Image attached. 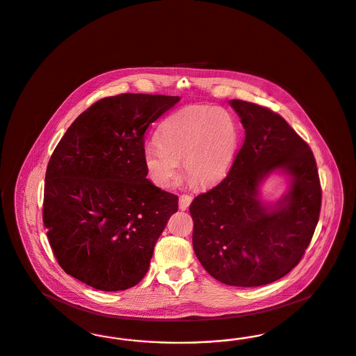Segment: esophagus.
Here are the masks:
<instances>
[{"label": "esophagus", "mask_w": 356, "mask_h": 356, "mask_svg": "<svg viewBox=\"0 0 356 356\" xmlns=\"http://www.w3.org/2000/svg\"><path fill=\"white\" fill-rule=\"evenodd\" d=\"M191 203H192V197H191L189 195H181V196L179 197V208H180L181 211L186 209Z\"/></svg>", "instance_id": "obj_1"}]
</instances>
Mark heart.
I'll use <instances>...</instances> for the list:
<instances>
[{"label":"heart","mask_w":356,"mask_h":356,"mask_svg":"<svg viewBox=\"0 0 356 356\" xmlns=\"http://www.w3.org/2000/svg\"><path fill=\"white\" fill-rule=\"evenodd\" d=\"M235 119L215 106H188L160 125L157 143L144 147L143 161L154 186L168 188L180 172L197 186H211L227 177L238 151Z\"/></svg>","instance_id":"b5f03b06"}]
</instances>
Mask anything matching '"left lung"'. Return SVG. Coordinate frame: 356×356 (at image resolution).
Returning a JSON list of instances; mask_svg holds the SVG:
<instances>
[{
    "mask_svg": "<svg viewBox=\"0 0 356 356\" xmlns=\"http://www.w3.org/2000/svg\"><path fill=\"white\" fill-rule=\"evenodd\" d=\"M245 131L234 167L189 207L193 250L204 270L235 287L270 284L298 266L319 220L322 191L312 151L270 109L229 100ZM275 172L288 177L275 202L259 188Z\"/></svg>",
    "mask_w": 356,
    "mask_h": 356,
    "instance_id": "obj_1",
    "label": "left lung"
}]
</instances>
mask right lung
Returning <instances> with one entry per match:
<instances>
[{"instance_id":"1","label":"right lung","mask_w":356,"mask_h":356,"mask_svg":"<svg viewBox=\"0 0 356 356\" xmlns=\"http://www.w3.org/2000/svg\"><path fill=\"white\" fill-rule=\"evenodd\" d=\"M179 96L124 93L93 104L51 154L42 219L53 254L74 279L100 291L136 286L179 199L147 179L149 125Z\"/></svg>"}]
</instances>
